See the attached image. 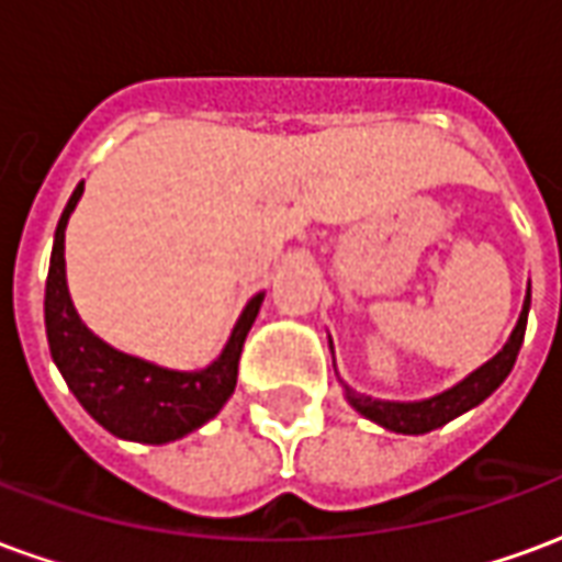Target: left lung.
Instances as JSON below:
<instances>
[{
  "label": "left lung",
  "instance_id": "8db88e82",
  "mask_svg": "<svg viewBox=\"0 0 562 562\" xmlns=\"http://www.w3.org/2000/svg\"><path fill=\"white\" fill-rule=\"evenodd\" d=\"M527 313H530V289H527V301H524V310H520V318L508 342L499 349V352L482 364L475 373L458 382L454 389L442 391L436 397H427V401L415 403H394V401H373L367 394H358L349 385L346 389V401L352 403L358 413L370 418V422L382 424L385 430H394V434H430L436 427H442L451 418L470 413L472 406H479L482 401H487L494 394L506 376L512 373V367L518 361L520 342H524V330H527Z\"/></svg>",
  "mask_w": 562,
  "mask_h": 562
}]
</instances>
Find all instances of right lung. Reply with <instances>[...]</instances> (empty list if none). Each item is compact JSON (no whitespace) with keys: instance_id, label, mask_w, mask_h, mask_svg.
Here are the masks:
<instances>
[{"instance_id":"right-lung-1","label":"right lung","mask_w":562,"mask_h":562,"mask_svg":"<svg viewBox=\"0 0 562 562\" xmlns=\"http://www.w3.org/2000/svg\"><path fill=\"white\" fill-rule=\"evenodd\" d=\"M83 183L71 192L54 234V252L44 289V325L59 373L80 406L120 439L132 442H173L192 434L220 413L237 385V361L244 340L258 316L265 294H256L234 325L222 355L204 370L180 373L149 364L99 340L71 304L66 282V225L78 207Z\"/></svg>"}]
</instances>
